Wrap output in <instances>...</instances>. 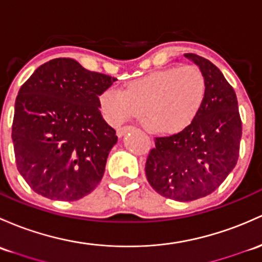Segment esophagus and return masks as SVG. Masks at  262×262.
Listing matches in <instances>:
<instances>
[{"label":"esophagus","instance_id":"obj_1","mask_svg":"<svg viewBox=\"0 0 262 262\" xmlns=\"http://www.w3.org/2000/svg\"><path fill=\"white\" fill-rule=\"evenodd\" d=\"M132 126H123V127H120V128H117V136L119 137H122L123 135L125 134H127L128 131H131L132 130Z\"/></svg>","mask_w":262,"mask_h":262}]
</instances>
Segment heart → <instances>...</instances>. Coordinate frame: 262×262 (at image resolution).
Instances as JSON below:
<instances>
[{
    "label": "heart",
    "mask_w": 262,
    "mask_h": 262,
    "mask_svg": "<svg viewBox=\"0 0 262 262\" xmlns=\"http://www.w3.org/2000/svg\"><path fill=\"white\" fill-rule=\"evenodd\" d=\"M206 78L198 66L165 67L128 81L122 91H103L101 111L114 126L145 114L151 131L177 134L196 119L206 97Z\"/></svg>",
    "instance_id": "1"
}]
</instances>
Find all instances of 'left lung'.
Segmentation results:
<instances>
[{
    "instance_id": "obj_1",
    "label": "left lung",
    "mask_w": 262,
    "mask_h": 262,
    "mask_svg": "<svg viewBox=\"0 0 262 262\" xmlns=\"http://www.w3.org/2000/svg\"><path fill=\"white\" fill-rule=\"evenodd\" d=\"M185 57L206 78L204 105L185 130L155 139L145 167L156 192L181 202L204 198L220 186L237 162L243 135L237 97L222 72L195 53Z\"/></svg>"
}]
</instances>
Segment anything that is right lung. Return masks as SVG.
<instances>
[{"instance_id": "right-lung-1", "label": "right lung", "mask_w": 262, "mask_h": 262, "mask_svg": "<svg viewBox=\"0 0 262 262\" xmlns=\"http://www.w3.org/2000/svg\"><path fill=\"white\" fill-rule=\"evenodd\" d=\"M116 80L55 58L21 86L12 123L16 164L38 195L75 201L100 184L117 136L98 97Z\"/></svg>"}]
</instances>
